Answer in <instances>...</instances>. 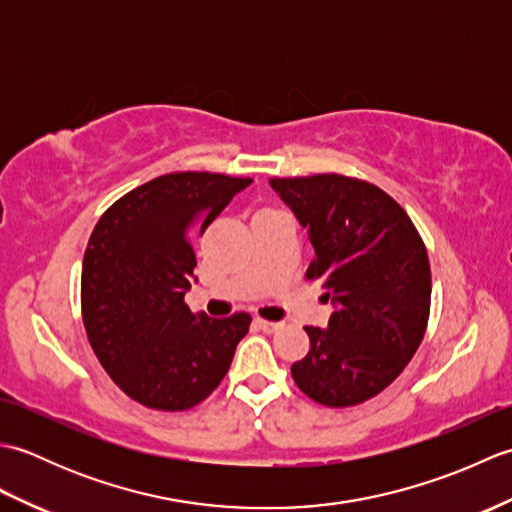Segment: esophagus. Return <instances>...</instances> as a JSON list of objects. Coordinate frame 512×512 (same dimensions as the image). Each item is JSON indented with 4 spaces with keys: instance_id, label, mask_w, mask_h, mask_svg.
Wrapping results in <instances>:
<instances>
[{
    "instance_id": "esophagus-1",
    "label": "esophagus",
    "mask_w": 512,
    "mask_h": 512,
    "mask_svg": "<svg viewBox=\"0 0 512 512\" xmlns=\"http://www.w3.org/2000/svg\"><path fill=\"white\" fill-rule=\"evenodd\" d=\"M255 325H257L259 330H264V332H268V334H270V332H277V330L281 328L279 321H266V319H259V317L255 319Z\"/></svg>"
}]
</instances>
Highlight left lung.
Returning a JSON list of instances; mask_svg holds the SVG:
<instances>
[{
	"instance_id": "1",
	"label": "left lung",
	"mask_w": 512,
	"mask_h": 512,
	"mask_svg": "<svg viewBox=\"0 0 512 512\" xmlns=\"http://www.w3.org/2000/svg\"><path fill=\"white\" fill-rule=\"evenodd\" d=\"M299 224L334 312L312 328L310 352L290 367L297 387L325 407H352L400 376L422 343L431 306L427 248L411 217L376 184L319 173L270 178Z\"/></svg>"
}]
</instances>
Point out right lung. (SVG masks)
I'll use <instances>...</instances> for the list:
<instances>
[{
	"instance_id": "obj_1",
	"label": "right lung",
	"mask_w": 512,
	"mask_h": 512,
	"mask_svg": "<svg viewBox=\"0 0 512 512\" xmlns=\"http://www.w3.org/2000/svg\"><path fill=\"white\" fill-rule=\"evenodd\" d=\"M253 182L224 173H167L125 193L94 226L83 257L88 341L125 394L149 409L184 411L222 383L250 314H193L195 237Z\"/></svg>"
}]
</instances>
